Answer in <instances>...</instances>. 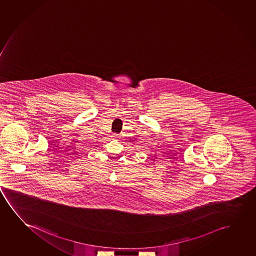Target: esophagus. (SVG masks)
Listing matches in <instances>:
<instances>
[{
    "mask_svg": "<svg viewBox=\"0 0 256 256\" xmlns=\"http://www.w3.org/2000/svg\"><path fill=\"white\" fill-rule=\"evenodd\" d=\"M116 136H117V134H116Z\"/></svg>",
    "mask_w": 256,
    "mask_h": 256,
    "instance_id": "esophagus-1",
    "label": "esophagus"
}]
</instances>
